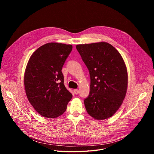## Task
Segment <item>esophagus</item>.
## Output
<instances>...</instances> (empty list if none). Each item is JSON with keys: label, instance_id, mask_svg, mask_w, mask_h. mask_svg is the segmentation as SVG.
<instances>
[{"label": "esophagus", "instance_id": "obj_1", "mask_svg": "<svg viewBox=\"0 0 154 154\" xmlns=\"http://www.w3.org/2000/svg\"><path fill=\"white\" fill-rule=\"evenodd\" d=\"M74 93L75 94H78L79 93V91L77 89H75V90H74Z\"/></svg>", "mask_w": 154, "mask_h": 154}]
</instances>
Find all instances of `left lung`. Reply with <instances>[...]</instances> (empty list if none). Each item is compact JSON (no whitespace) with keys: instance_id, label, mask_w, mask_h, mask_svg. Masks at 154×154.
Here are the masks:
<instances>
[{"instance_id":"left-lung-1","label":"left lung","mask_w":154,"mask_h":154,"mask_svg":"<svg viewBox=\"0 0 154 154\" xmlns=\"http://www.w3.org/2000/svg\"><path fill=\"white\" fill-rule=\"evenodd\" d=\"M76 49L90 76V94L84 100L86 112L97 120L112 116L127 92L128 75L122 57L105 42L79 45Z\"/></svg>"}]
</instances>
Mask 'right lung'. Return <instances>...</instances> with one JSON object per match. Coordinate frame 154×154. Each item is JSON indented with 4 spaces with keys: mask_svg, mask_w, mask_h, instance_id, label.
Wrapping results in <instances>:
<instances>
[{
    "mask_svg": "<svg viewBox=\"0 0 154 154\" xmlns=\"http://www.w3.org/2000/svg\"><path fill=\"white\" fill-rule=\"evenodd\" d=\"M72 46L49 42L30 57L24 75L27 99L41 116L55 118L63 115L72 97L64 85L61 71Z\"/></svg>",
    "mask_w": 154,
    "mask_h": 154,
    "instance_id": "1",
    "label": "right lung"
}]
</instances>
